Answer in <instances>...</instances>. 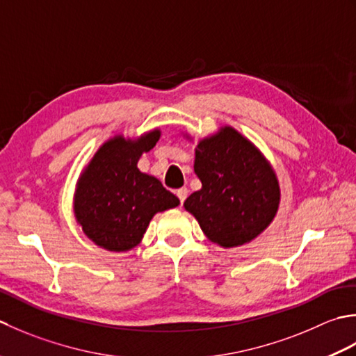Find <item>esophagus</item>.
<instances>
[{
	"instance_id": "1",
	"label": "esophagus",
	"mask_w": 356,
	"mask_h": 356,
	"mask_svg": "<svg viewBox=\"0 0 356 356\" xmlns=\"http://www.w3.org/2000/svg\"><path fill=\"white\" fill-rule=\"evenodd\" d=\"M187 193H188V191H187L186 187H181V188H178V191H177V197H178L181 204H183L184 200L187 198Z\"/></svg>"
}]
</instances>
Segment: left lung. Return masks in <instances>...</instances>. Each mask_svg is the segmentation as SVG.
I'll return each instance as SVG.
<instances>
[{
    "label": "left lung",
    "mask_w": 356,
    "mask_h": 356,
    "mask_svg": "<svg viewBox=\"0 0 356 356\" xmlns=\"http://www.w3.org/2000/svg\"><path fill=\"white\" fill-rule=\"evenodd\" d=\"M202 187L184 201L212 243L236 248L257 238L280 206V186L261 152L235 129L222 127L195 149Z\"/></svg>",
    "instance_id": "left-lung-1"
}]
</instances>
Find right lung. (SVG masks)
<instances>
[{"label": "right lung", "instance_id": "right-lung-1", "mask_svg": "<svg viewBox=\"0 0 356 356\" xmlns=\"http://www.w3.org/2000/svg\"><path fill=\"white\" fill-rule=\"evenodd\" d=\"M159 130L138 140L121 135L98 149L79 177L75 216L84 234L99 248L126 252L140 244L156 212L177 207L179 200L159 179L136 168L143 152L154 149Z\"/></svg>", "mask_w": 356, "mask_h": 356}]
</instances>
